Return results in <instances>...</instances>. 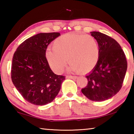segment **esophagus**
<instances>
[{"label":"esophagus","instance_id":"obj_1","mask_svg":"<svg viewBox=\"0 0 134 134\" xmlns=\"http://www.w3.org/2000/svg\"><path fill=\"white\" fill-rule=\"evenodd\" d=\"M66 77L68 78V79H77V76H67Z\"/></svg>","mask_w":134,"mask_h":134}]
</instances>
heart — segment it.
<instances>
[{
	"mask_svg": "<svg viewBox=\"0 0 134 134\" xmlns=\"http://www.w3.org/2000/svg\"><path fill=\"white\" fill-rule=\"evenodd\" d=\"M45 57L51 69L60 73L67 62L71 71L89 72L99 58V47L95 38L89 35L69 33L54 41L53 48L47 49Z\"/></svg>",
	"mask_w": 134,
	"mask_h": 134,
	"instance_id": "b5f03b06",
	"label": "heart"
}]
</instances>
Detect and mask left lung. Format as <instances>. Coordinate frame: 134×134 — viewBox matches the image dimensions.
Returning a JSON list of instances; mask_svg holds the SVG:
<instances>
[{
	"label": "left lung",
	"instance_id": "left-lung-1",
	"mask_svg": "<svg viewBox=\"0 0 134 134\" xmlns=\"http://www.w3.org/2000/svg\"><path fill=\"white\" fill-rule=\"evenodd\" d=\"M90 34L98 43L99 58L96 66L86 76L88 83L81 92L91 100L102 102L112 97L121 89L127 62L116 41L100 32Z\"/></svg>",
	"mask_w": 134,
	"mask_h": 134
}]
</instances>
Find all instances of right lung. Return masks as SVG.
Listing matches in <instances>:
<instances>
[{
	"instance_id": "obj_1",
	"label": "right lung",
	"mask_w": 134,
	"mask_h": 134,
	"mask_svg": "<svg viewBox=\"0 0 134 134\" xmlns=\"http://www.w3.org/2000/svg\"><path fill=\"white\" fill-rule=\"evenodd\" d=\"M59 32L40 33L29 38L18 47L12 58L11 78L22 97L33 105L51 103L57 96L65 76L51 70L45 53Z\"/></svg>"
}]
</instances>
